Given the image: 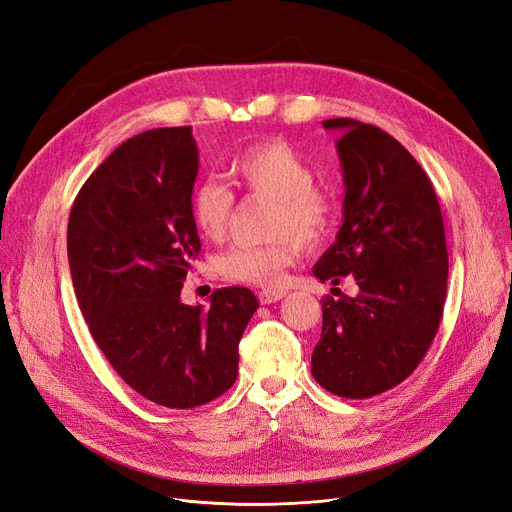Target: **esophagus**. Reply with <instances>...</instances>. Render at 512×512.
<instances>
[{
	"instance_id": "esophagus-1",
	"label": "esophagus",
	"mask_w": 512,
	"mask_h": 512,
	"mask_svg": "<svg viewBox=\"0 0 512 512\" xmlns=\"http://www.w3.org/2000/svg\"><path fill=\"white\" fill-rule=\"evenodd\" d=\"M284 295H286V291H280V288H278V291H276V288H274V291H272V288H263V291L257 297H259L261 305H270V303L280 301Z\"/></svg>"
}]
</instances>
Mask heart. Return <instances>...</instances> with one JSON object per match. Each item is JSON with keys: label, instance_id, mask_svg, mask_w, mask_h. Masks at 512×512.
Here are the masks:
<instances>
[{"label": "heart", "instance_id": "b5f03b06", "mask_svg": "<svg viewBox=\"0 0 512 512\" xmlns=\"http://www.w3.org/2000/svg\"><path fill=\"white\" fill-rule=\"evenodd\" d=\"M234 180L249 194L272 198L270 242L249 247L236 244L219 259V272L230 282L280 286L303 251V241L318 242L335 221L332 196L311 184L314 173L301 154L282 140L259 142L230 163ZM234 213V194L215 180H205L192 192V217L205 238L228 234Z\"/></svg>", "mask_w": 512, "mask_h": 512}]
</instances>
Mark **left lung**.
Listing matches in <instances>:
<instances>
[{"label": "left lung", "mask_w": 512, "mask_h": 512, "mask_svg": "<svg viewBox=\"0 0 512 512\" xmlns=\"http://www.w3.org/2000/svg\"><path fill=\"white\" fill-rule=\"evenodd\" d=\"M341 131L343 226L314 265L320 282L353 276L358 295L322 301L311 374L330 393L366 399L414 372L439 328L448 288L443 217L427 173L383 129L328 119Z\"/></svg>", "instance_id": "1"}]
</instances>
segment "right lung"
Masks as SVG:
<instances>
[{"label": "right lung", "mask_w": 512, "mask_h": 512, "mask_svg": "<svg viewBox=\"0 0 512 512\" xmlns=\"http://www.w3.org/2000/svg\"><path fill=\"white\" fill-rule=\"evenodd\" d=\"M196 173L192 127L144 131L83 184L66 232L75 295L94 341L133 391L177 410L234 385L238 343L259 307L244 286L217 288L209 309L180 299L201 251Z\"/></svg>", "instance_id": "obj_1"}]
</instances>
